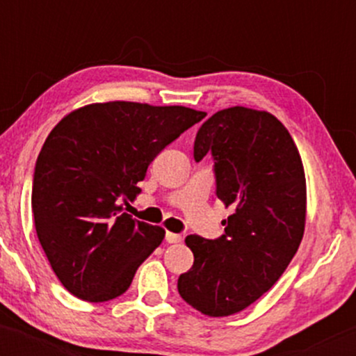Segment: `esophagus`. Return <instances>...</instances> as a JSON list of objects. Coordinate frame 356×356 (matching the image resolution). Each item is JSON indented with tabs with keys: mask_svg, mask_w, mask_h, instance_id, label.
<instances>
[{
	"mask_svg": "<svg viewBox=\"0 0 356 356\" xmlns=\"http://www.w3.org/2000/svg\"><path fill=\"white\" fill-rule=\"evenodd\" d=\"M165 241H167V243H170V244L181 243L182 236L181 234H175V232H165Z\"/></svg>",
	"mask_w": 356,
	"mask_h": 356,
	"instance_id": "obj_1",
	"label": "esophagus"
}]
</instances>
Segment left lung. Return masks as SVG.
I'll use <instances>...</instances> for the list:
<instances>
[{
  "instance_id": "left-lung-1",
  "label": "left lung",
  "mask_w": 356,
  "mask_h": 356,
  "mask_svg": "<svg viewBox=\"0 0 356 356\" xmlns=\"http://www.w3.org/2000/svg\"><path fill=\"white\" fill-rule=\"evenodd\" d=\"M214 157L216 194L232 214L224 234H191L194 264L179 276V295L207 316L243 312L280 280L300 248L306 179L286 127L264 110L231 107L199 129L194 159Z\"/></svg>"
}]
</instances>
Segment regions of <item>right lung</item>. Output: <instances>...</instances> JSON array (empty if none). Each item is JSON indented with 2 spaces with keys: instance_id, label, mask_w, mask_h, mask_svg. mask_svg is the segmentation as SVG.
I'll return each instance as SVG.
<instances>
[{
  "instance_id": "1",
  "label": "right lung",
  "mask_w": 356,
  "mask_h": 356,
  "mask_svg": "<svg viewBox=\"0 0 356 356\" xmlns=\"http://www.w3.org/2000/svg\"><path fill=\"white\" fill-rule=\"evenodd\" d=\"M206 112L137 102L90 104L47 137L33 175L35 229L60 283L90 303L124 295L165 231L132 219L147 167Z\"/></svg>"
}]
</instances>
